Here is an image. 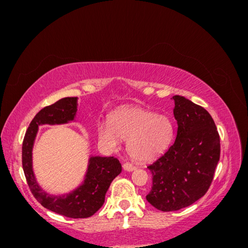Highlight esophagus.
<instances>
[{
    "label": "esophagus",
    "instance_id": "1",
    "mask_svg": "<svg viewBox=\"0 0 248 248\" xmlns=\"http://www.w3.org/2000/svg\"><path fill=\"white\" fill-rule=\"evenodd\" d=\"M123 169L127 171H132L133 170H136V167H134L133 164H131L129 162H126V163L123 164Z\"/></svg>",
    "mask_w": 248,
    "mask_h": 248
}]
</instances>
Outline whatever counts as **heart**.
Masks as SVG:
<instances>
[{"mask_svg": "<svg viewBox=\"0 0 248 248\" xmlns=\"http://www.w3.org/2000/svg\"><path fill=\"white\" fill-rule=\"evenodd\" d=\"M174 137L169 117L146 108L132 107L117 110L110 122L98 126V138L104 146L117 149L121 139L128 140V152L138 161H150L162 154Z\"/></svg>", "mask_w": 248, "mask_h": 248, "instance_id": "heart-1", "label": "heart"}]
</instances>
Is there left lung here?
<instances>
[{"label": "left lung", "instance_id": "obj_1", "mask_svg": "<svg viewBox=\"0 0 248 248\" xmlns=\"http://www.w3.org/2000/svg\"><path fill=\"white\" fill-rule=\"evenodd\" d=\"M177 137L150 164L152 188L147 201L163 212L188 207L208 191L220 157V139L212 117L183 96H172Z\"/></svg>", "mask_w": 248, "mask_h": 248}]
</instances>
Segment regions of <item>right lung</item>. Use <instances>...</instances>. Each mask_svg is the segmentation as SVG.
Wrapping results in <instances>:
<instances>
[{"mask_svg": "<svg viewBox=\"0 0 248 248\" xmlns=\"http://www.w3.org/2000/svg\"><path fill=\"white\" fill-rule=\"evenodd\" d=\"M77 110V97H65L43 108L28 127L22 141L21 161L29 188L44 208L70 218H87L102 207L111 181L122 171L121 163L117 158L114 156L91 157L84 183L64 196H49L43 191L36 181L32 169V150L38 126L73 121Z\"/></svg>", "mask_w": 248, "mask_h": 248, "instance_id": "obj_1", "label": "right lung"}]
</instances>
